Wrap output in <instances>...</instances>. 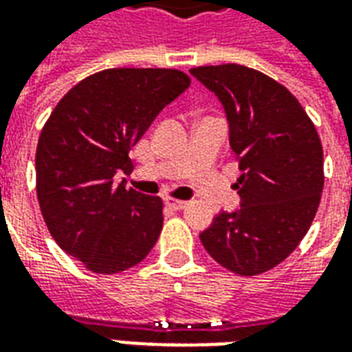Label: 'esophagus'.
I'll return each mask as SVG.
<instances>
[{"label":"esophagus","instance_id":"1","mask_svg":"<svg viewBox=\"0 0 352 352\" xmlns=\"http://www.w3.org/2000/svg\"><path fill=\"white\" fill-rule=\"evenodd\" d=\"M166 206L175 209V211H181L184 207L188 206V201H183V199H173V198H166Z\"/></svg>","mask_w":352,"mask_h":352}]
</instances>
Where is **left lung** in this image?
Returning a JSON list of instances; mask_svg holds the SVG:
<instances>
[{"instance_id": "left-lung-1", "label": "left lung", "mask_w": 352, "mask_h": 352, "mask_svg": "<svg viewBox=\"0 0 352 352\" xmlns=\"http://www.w3.org/2000/svg\"><path fill=\"white\" fill-rule=\"evenodd\" d=\"M221 101L241 175L239 207L221 211L199 239L237 275L272 270L294 251L320 201L322 145L315 126L287 88L237 64L190 69Z\"/></svg>"}]
</instances>
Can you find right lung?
<instances>
[{"label": "right lung", "mask_w": 352, "mask_h": 352, "mask_svg": "<svg viewBox=\"0 0 352 352\" xmlns=\"http://www.w3.org/2000/svg\"><path fill=\"white\" fill-rule=\"evenodd\" d=\"M190 87L177 69H105L65 94L35 154L37 199L50 236L94 273L139 264L162 232V199L115 184L154 118Z\"/></svg>", "instance_id": "1"}]
</instances>
